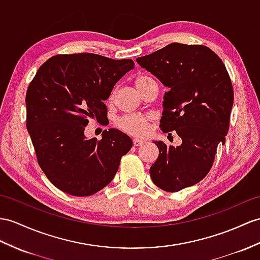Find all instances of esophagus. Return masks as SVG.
<instances>
[{
    "mask_svg": "<svg viewBox=\"0 0 260 260\" xmlns=\"http://www.w3.org/2000/svg\"><path fill=\"white\" fill-rule=\"evenodd\" d=\"M134 145L135 147H139V145H142L143 143H144V141L143 140H140V139H134Z\"/></svg>",
    "mask_w": 260,
    "mask_h": 260,
    "instance_id": "esophagus-1",
    "label": "esophagus"
}]
</instances>
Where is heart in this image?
<instances>
[{"label":"heart","instance_id":"1","mask_svg":"<svg viewBox=\"0 0 260 260\" xmlns=\"http://www.w3.org/2000/svg\"><path fill=\"white\" fill-rule=\"evenodd\" d=\"M151 82H154V80L147 75H140L135 79L134 84L136 89L141 93V91L144 89ZM113 96V92L111 93L110 99ZM151 122V117L140 115V113H134V115H124L117 119L116 125L118 128L128 134L132 137H144L148 135L149 132V125Z\"/></svg>","mask_w":260,"mask_h":260}]
</instances>
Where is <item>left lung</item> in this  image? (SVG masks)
I'll use <instances>...</instances> for the list:
<instances>
[{
  "mask_svg": "<svg viewBox=\"0 0 260 260\" xmlns=\"http://www.w3.org/2000/svg\"><path fill=\"white\" fill-rule=\"evenodd\" d=\"M137 62L169 88L160 128L175 131L180 147L154 141L159 156L150 168L154 184L178 192L203 180L230 129L234 90L223 60L204 45L172 43ZM171 135V134H170Z\"/></svg>",
  "mask_w": 260,
  "mask_h": 260,
  "instance_id": "1",
  "label": "left lung"
}]
</instances>
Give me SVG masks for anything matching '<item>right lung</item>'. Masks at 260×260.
<instances>
[{
	"label": "right lung",
	"mask_w": 260,
	"mask_h": 260,
	"mask_svg": "<svg viewBox=\"0 0 260 260\" xmlns=\"http://www.w3.org/2000/svg\"><path fill=\"white\" fill-rule=\"evenodd\" d=\"M135 67L132 59L90 54L50 57L26 92V128L43 172L57 188L74 196L99 192L115 178L121 157L132 147L117 129L87 140L90 119L107 118L104 101Z\"/></svg>",
	"instance_id": "obj_1"
}]
</instances>
